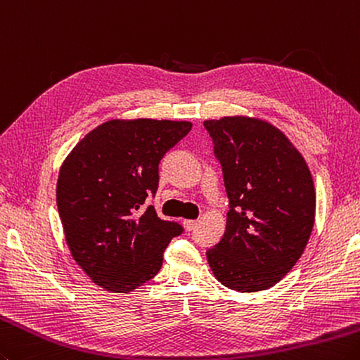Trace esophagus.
Returning <instances> with one entry per match:
<instances>
[{
	"mask_svg": "<svg viewBox=\"0 0 360 360\" xmlns=\"http://www.w3.org/2000/svg\"><path fill=\"white\" fill-rule=\"evenodd\" d=\"M182 224H184V228L187 231H193L196 228V224H198V221H196V220H184V223H182Z\"/></svg>",
	"mask_w": 360,
	"mask_h": 360,
	"instance_id": "34e87169",
	"label": "esophagus"
}]
</instances>
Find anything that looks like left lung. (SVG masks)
Here are the masks:
<instances>
[{"label":"left lung","mask_w":360,"mask_h":360,"mask_svg":"<svg viewBox=\"0 0 360 360\" xmlns=\"http://www.w3.org/2000/svg\"><path fill=\"white\" fill-rule=\"evenodd\" d=\"M229 198L226 231L206 256L215 278L237 292H259L292 270L315 220L306 160L278 128L246 117L207 120Z\"/></svg>","instance_id":"left-lung-1"}]
</instances>
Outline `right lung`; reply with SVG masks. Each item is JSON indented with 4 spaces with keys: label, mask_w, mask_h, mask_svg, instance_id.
I'll return each instance as SVG.
<instances>
[{
    "label": "right lung",
    "mask_w": 360,
    "mask_h": 360,
    "mask_svg": "<svg viewBox=\"0 0 360 360\" xmlns=\"http://www.w3.org/2000/svg\"><path fill=\"white\" fill-rule=\"evenodd\" d=\"M190 129L188 122L112 120L90 131L63 162L56 200L67 243L105 290L128 293L153 279L167 245L184 232L143 206L158 192L162 158Z\"/></svg>",
    "instance_id": "1"
}]
</instances>
